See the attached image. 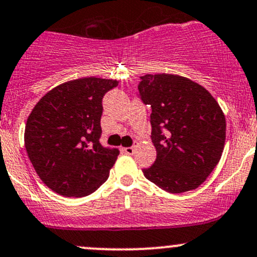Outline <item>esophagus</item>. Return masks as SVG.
Returning a JSON list of instances; mask_svg holds the SVG:
<instances>
[{
  "instance_id": "esophagus-1",
  "label": "esophagus",
  "mask_w": 257,
  "mask_h": 257,
  "mask_svg": "<svg viewBox=\"0 0 257 257\" xmlns=\"http://www.w3.org/2000/svg\"><path fill=\"white\" fill-rule=\"evenodd\" d=\"M123 151L125 152L126 155H133L135 151V148H133V146H131V148H124Z\"/></svg>"
}]
</instances>
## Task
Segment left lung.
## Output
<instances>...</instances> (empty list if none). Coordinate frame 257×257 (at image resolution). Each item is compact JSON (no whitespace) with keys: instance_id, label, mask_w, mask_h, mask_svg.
<instances>
[{"instance_id":"obj_1","label":"left lung","mask_w":257,"mask_h":257,"mask_svg":"<svg viewBox=\"0 0 257 257\" xmlns=\"http://www.w3.org/2000/svg\"><path fill=\"white\" fill-rule=\"evenodd\" d=\"M139 92L152 113L156 161L143 170L146 179L172 194L202 184L221 160L225 117L216 98L200 84L177 74H146Z\"/></svg>"}]
</instances>
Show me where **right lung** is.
Here are the masks:
<instances>
[{
    "label": "right lung",
    "mask_w": 257,
    "mask_h": 257,
    "mask_svg": "<svg viewBox=\"0 0 257 257\" xmlns=\"http://www.w3.org/2000/svg\"><path fill=\"white\" fill-rule=\"evenodd\" d=\"M118 80L80 78L42 96L25 124L24 145L34 170L51 190L83 197L106 182L119 151L100 144L102 97Z\"/></svg>",
    "instance_id": "add662e5"
}]
</instances>
